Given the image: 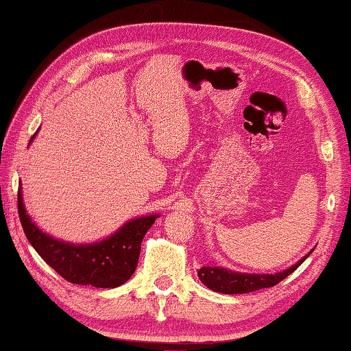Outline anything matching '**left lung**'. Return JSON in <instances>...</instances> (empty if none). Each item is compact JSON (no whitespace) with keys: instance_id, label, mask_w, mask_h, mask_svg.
<instances>
[{"instance_id":"obj_1","label":"left lung","mask_w":351,"mask_h":351,"mask_svg":"<svg viewBox=\"0 0 351 351\" xmlns=\"http://www.w3.org/2000/svg\"><path fill=\"white\" fill-rule=\"evenodd\" d=\"M314 252H311L303 256L302 259L289 269L282 271H276V274H245V271H234L226 269V267H217V265H204L198 270V278L206 287L210 291L220 292V293H248L253 291H259V289L274 287L278 282L285 280L292 271L298 269L300 264Z\"/></svg>"}]
</instances>
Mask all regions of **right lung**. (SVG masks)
Segmentation results:
<instances>
[{
	"instance_id": "obj_1",
	"label": "right lung",
	"mask_w": 351,
	"mask_h": 351,
	"mask_svg": "<svg viewBox=\"0 0 351 351\" xmlns=\"http://www.w3.org/2000/svg\"><path fill=\"white\" fill-rule=\"evenodd\" d=\"M36 134L31 137V142ZM19 215L27 241L53 270L73 285L103 289L119 287L132 276L141 256L143 237L159 217V214L136 217L126 221L114 234L98 242L59 241L43 232L26 213L21 182L19 184Z\"/></svg>"
}]
</instances>
